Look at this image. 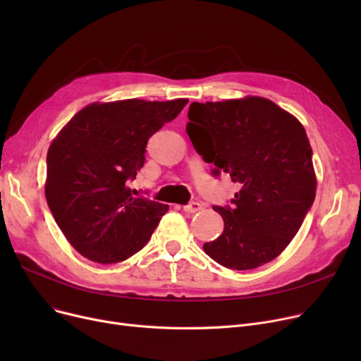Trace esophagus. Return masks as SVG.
<instances>
[{
  "mask_svg": "<svg viewBox=\"0 0 361 361\" xmlns=\"http://www.w3.org/2000/svg\"><path fill=\"white\" fill-rule=\"evenodd\" d=\"M203 209V206L199 203V202H192L190 204H187V206H184L183 207V211L185 212V214H196V212H199V211H202Z\"/></svg>",
  "mask_w": 361,
  "mask_h": 361,
  "instance_id": "esophagus-1",
  "label": "esophagus"
}]
</instances>
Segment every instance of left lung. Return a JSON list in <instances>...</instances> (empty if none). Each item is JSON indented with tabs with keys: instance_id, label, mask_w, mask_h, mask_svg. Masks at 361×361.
I'll return each mask as SVG.
<instances>
[{
	"instance_id": "obj_1",
	"label": "left lung",
	"mask_w": 361,
	"mask_h": 361,
	"mask_svg": "<svg viewBox=\"0 0 361 361\" xmlns=\"http://www.w3.org/2000/svg\"><path fill=\"white\" fill-rule=\"evenodd\" d=\"M187 135L197 154L228 173L240 192L233 207H214L222 234L203 244L222 267L249 271L291 243L316 196L312 147L302 124L275 102L245 97L193 102Z\"/></svg>"
}]
</instances>
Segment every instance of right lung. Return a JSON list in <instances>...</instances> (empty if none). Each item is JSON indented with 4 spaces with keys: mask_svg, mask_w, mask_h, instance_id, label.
I'll return each mask as SVG.
<instances>
[{
    "mask_svg": "<svg viewBox=\"0 0 361 361\" xmlns=\"http://www.w3.org/2000/svg\"><path fill=\"white\" fill-rule=\"evenodd\" d=\"M188 99L93 102L60 130L47 155L45 197L56 225L83 257L118 263L140 252L168 204L131 196L149 137Z\"/></svg>",
    "mask_w": 361,
    "mask_h": 361,
    "instance_id": "1",
    "label": "right lung"
}]
</instances>
